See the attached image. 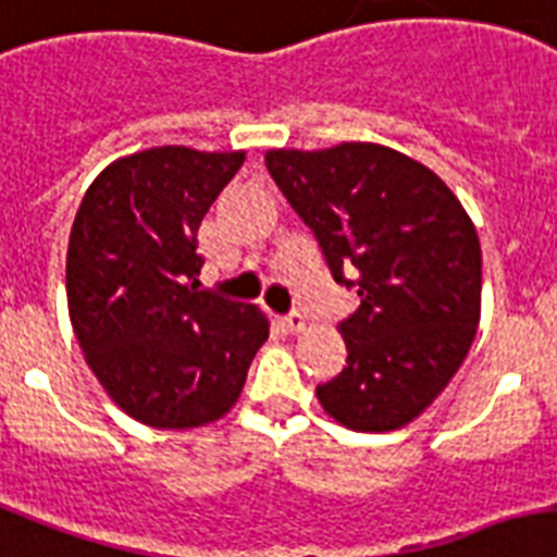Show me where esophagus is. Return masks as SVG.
Returning <instances> with one entry per match:
<instances>
[{"instance_id":"1","label":"esophagus","mask_w":557,"mask_h":557,"mask_svg":"<svg viewBox=\"0 0 557 557\" xmlns=\"http://www.w3.org/2000/svg\"><path fill=\"white\" fill-rule=\"evenodd\" d=\"M283 325H286L288 332H300L302 325H306V318H302L300 311H292V314H286V318H283Z\"/></svg>"}]
</instances>
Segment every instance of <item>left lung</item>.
Returning a JSON list of instances; mask_svg holds the SVG:
<instances>
[{"label":"left lung","mask_w":557,"mask_h":557,"mask_svg":"<svg viewBox=\"0 0 557 557\" xmlns=\"http://www.w3.org/2000/svg\"><path fill=\"white\" fill-rule=\"evenodd\" d=\"M265 169L332 277L360 297L337 325L349 357L318 386L320 406L355 432L406 426L449 386L481 323V243L467 208L423 162L374 143L271 148Z\"/></svg>","instance_id":"left-lung-1"}]
</instances>
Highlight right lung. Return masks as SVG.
<instances>
[{
    "label": "right lung",
    "instance_id": "obj_1",
    "mask_svg": "<svg viewBox=\"0 0 557 557\" xmlns=\"http://www.w3.org/2000/svg\"><path fill=\"white\" fill-rule=\"evenodd\" d=\"M246 151L162 146L90 183L67 239V314L111 400L153 429L214 423L237 404L269 320L200 292L202 216Z\"/></svg>",
    "mask_w": 557,
    "mask_h": 557
}]
</instances>
